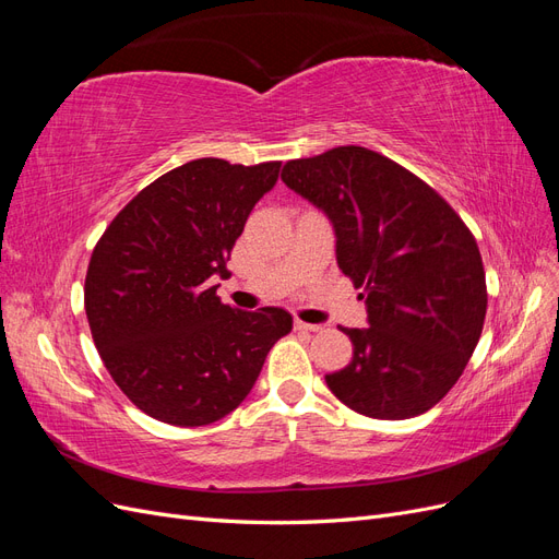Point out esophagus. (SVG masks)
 Masks as SVG:
<instances>
[{
	"label": "esophagus",
	"mask_w": 559,
	"mask_h": 559,
	"mask_svg": "<svg viewBox=\"0 0 559 559\" xmlns=\"http://www.w3.org/2000/svg\"><path fill=\"white\" fill-rule=\"evenodd\" d=\"M294 326H296V331H306V333L321 331V324H308V321H302V319H296Z\"/></svg>",
	"instance_id": "esophagus-1"
}]
</instances>
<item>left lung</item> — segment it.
I'll return each mask as SVG.
<instances>
[{
	"label": "left lung",
	"mask_w": 559,
	"mask_h": 559,
	"mask_svg": "<svg viewBox=\"0 0 559 559\" xmlns=\"http://www.w3.org/2000/svg\"><path fill=\"white\" fill-rule=\"evenodd\" d=\"M282 181L324 210L335 257L368 306V329H343L352 361L326 376L354 413L408 419L441 401L476 349L485 267L476 238L445 198L364 146L286 160Z\"/></svg>",
	"instance_id": "8db88e82"
}]
</instances>
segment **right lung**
<instances>
[{"mask_svg":"<svg viewBox=\"0 0 559 559\" xmlns=\"http://www.w3.org/2000/svg\"><path fill=\"white\" fill-rule=\"evenodd\" d=\"M280 160L198 158L165 173L114 216L83 286L93 343L118 389L165 425L202 427L238 408L294 319L242 312L210 286Z\"/></svg>","mask_w":559,"mask_h":559,"instance_id":"add662e5","label":"right lung"}]
</instances>
